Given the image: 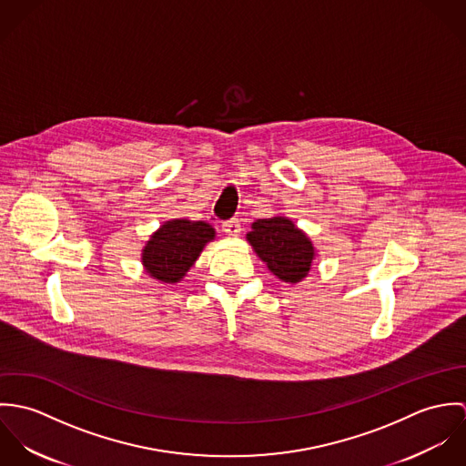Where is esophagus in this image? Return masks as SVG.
Returning <instances> with one entry per match:
<instances>
[{"label": "esophagus", "instance_id": "1", "mask_svg": "<svg viewBox=\"0 0 466 466\" xmlns=\"http://www.w3.org/2000/svg\"><path fill=\"white\" fill-rule=\"evenodd\" d=\"M222 229H224L226 235L235 237V235L240 233L242 226H240V220H238V218H229V220H224V222H222Z\"/></svg>", "mask_w": 466, "mask_h": 466}]
</instances>
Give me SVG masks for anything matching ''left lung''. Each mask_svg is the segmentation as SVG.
<instances>
[{"instance_id":"8db88e82","label":"left lung","mask_w":466,"mask_h":466,"mask_svg":"<svg viewBox=\"0 0 466 466\" xmlns=\"http://www.w3.org/2000/svg\"><path fill=\"white\" fill-rule=\"evenodd\" d=\"M257 255L279 279L298 283L314 260V246L289 218H260L248 233Z\"/></svg>"}]
</instances>
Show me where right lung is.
I'll return each instance as SVG.
<instances>
[{
	"label": "right lung",
	"mask_w": 466,
	"mask_h": 466,
	"mask_svg": "<svg viewBox=\"0 0 466 466\" xmlns=\"http://www.w3.org/2000/svg\"><path fill=\"white\" fill-rule=\"evenodd\" d=\"M213 237L215 231L206 222H192L187 218L168 220L145 246L143 266L152 278L176 283L194 266L202 248Z\"/></svg>",
	"instance_id": "obj_1"
}]
</instances>
